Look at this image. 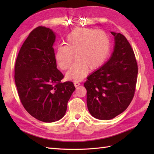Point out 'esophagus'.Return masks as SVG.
<instances>
[{
	"instance_id": "1",
	"label": "esophagus",
	"mask_w": 154,
	"mask_h": 154,
	"mask_svg": "<svg viewBox=\"0 0 154 154\" xmlns=\"http://www.w3.org/2000/svg\"><path fill=\"white\" fill-rule=\"evenodd\" d=\"M80 85H81V83L79 82H74V85L75 87H77L78 86H79Z\"/></svg>"
}]
</instances>
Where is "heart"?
I'll return each mask as SVG.
<instances>
[{
  "instance_id": "obj_1",
  "label": "heart",
  "mask_w": 154,
  "mask_h": 154,
  "mask_svg": "<svg viewBox=\"0 0 154 154\" xmlns=\"http://www.w3.org/2000/svg\"><path fill=\"white\" fill-rule=\"evenodd\" d=\"M111 42L106 32L93 28H75L65 39V45H59L55 51V59L62 70L70 67L66 73L67 79L78 82L86 76L89 69L96 70L109 56Z\"/></svg>"
}]
</instances>
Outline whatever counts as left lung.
<instances>
[{
	"label": "left lung",
	"mask_w": 154,
	"mask_h": 154,
	"mask_svg": "<svg viewBox=\"0 0 154 154\" xmlns=\"http://www.w3.org/2000/svg\"><path fill=\"white\" fill-rule=\"evenodd\" d=\"M115 45L110 60L87 77V104L91 115L107 120L123 112L134 96L138 64L124 35L111 32Z\"/></svg>",
	"instance_id": "8db88e82"
}]
</instances>
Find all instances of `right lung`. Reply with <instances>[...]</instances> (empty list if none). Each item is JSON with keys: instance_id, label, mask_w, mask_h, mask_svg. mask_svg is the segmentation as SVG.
<instances>
[{"instance_id": "add662e5", "label": "right lung", "mask_w": 154, "mask_h": 154, "mask_svg": "<svg viewBox=\"0 0 154 154\" xmlns=\"http://www.w3.org/2000/svg\"><path fill=\"white\" fill-rule=\"evenodd\" d=\"M51 29L38 26L22 44L16 58L14 79L26 110L42 122H53L63 117L67 103L75 90L73 82L57 69Z\"/></svg>"}]
</instances>
